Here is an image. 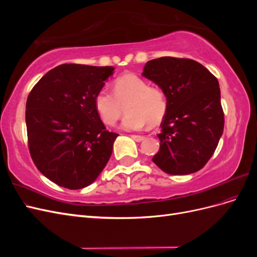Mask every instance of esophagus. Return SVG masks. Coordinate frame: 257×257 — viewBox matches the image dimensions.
Instances as JSON below:
<instances>
[{"label":"esophagus","instance_id":"34e87169","mask_svg":"<svg viewBox=\"0 0 257 257\" xmlns=\"http://www.w3.org/2000/svg\"><path fill=\"white\" fill-rule=\"evenodd\" d=\"M131 137L133 138L134 141H135V142H137V143H141V142H143L144 139L146 138L145 136H141V135H132Z\"/></svg>","mask_w":257,"mask_h":257}]
</instances>
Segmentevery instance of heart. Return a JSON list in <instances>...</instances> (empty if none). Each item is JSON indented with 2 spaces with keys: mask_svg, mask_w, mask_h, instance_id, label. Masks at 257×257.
Listing matches in <instances>:
<instances>
[{
  "mask_svg": "<svg viewBox=\"0 0 257 257\" xmlns=\"http://www.w3.org/2000/svg\"><path fill=\"white\" fill-rule=\"evenodd\" d=\"M126 105L125 118L121 127L125 131L143 130L147 123L158 124L167 109L165 93L159 88L149 87L142 77L125 74L118 77L113 83V92L106 88L99 90L94 99L96 110L107 125H114Z\"/></svg>",
  "mask_w": 257,
  "mask_h": 257,
  "instance_id": "obj_1",
  "label": "heart"
}]
</instances>
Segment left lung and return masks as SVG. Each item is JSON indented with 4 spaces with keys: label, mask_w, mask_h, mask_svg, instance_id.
<instances>
[{
    "label": "left lung",
    "mask_w": 257,
    "mask_h": 257,
    "mask_svg": "<svg viewBox=\"0 0 257 257\" xmlns=\"http://www.w3.org/2000/svg\"><path fill=\"white\" fill-rule=\"evenodd\" d=\"M143 76L157 83L167 99L154 164L169 175L198 172L223 134L219 81L198 62L173 57L148 61Z\"/></svg>",
    "instance_id": "1"
}]
</instances>
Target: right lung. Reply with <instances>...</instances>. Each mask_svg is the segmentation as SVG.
Returning a JSON list of instances; mask_svg holds the SVG:
<instances>
[{
    "instance_id": "right-lung-1",
    "label": "right lung",
    "mask_w": 257,
    "mask_h": 257,
    "mask_svg": "<svg viewBox=\"0 0 257 257\" xmlns=\"http://www.w3.org/2000/svg\"><path fill=\"white\" fill-rule=\"evenodd\" d=\"M112 66L62 64L38 81L27 99L29 150L50 181L79 190L96 180L109 161L115 138L107 131L94 99Z\"/></svg>"
}]
</instances>
